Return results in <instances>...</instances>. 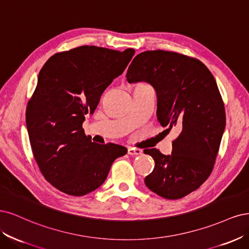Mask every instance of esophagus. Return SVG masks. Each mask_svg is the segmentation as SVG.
<instances>
[{
    "label": "esophagus",
    "instance_id": "obj_1",
    "mask_svg": "<svg viewBox=\"0 0 249 249\" xmlns=\"http://www.w3.org/2000/svg\"><path fill=\"white\" fill-rule=\"evenodd\" d=\"M128 154H129V155H141L142 150L138 149V148L129 147V148H128Z\"/></svg>",
    "mask_w": 249,
    "mask_h": 249
}]
</instances>
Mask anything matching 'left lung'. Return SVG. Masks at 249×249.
Instances as JSON below:
<instances>
[{"mask_svg": "<svg viewBox=\"0 0 249 249\" xmlns=\"http://www.w3.org/2000/svg\"><path fill=\"white\" fill-rule=\"evenodd\" d=\"M128 83L147 82L157 93V118L166 130L181 129L171 155L145 150L155 161L146 186L167 199L196 190L209 178L226 127V109L217 84L199 60L175 52L147 51L128 67Z\"/></svg>", "mask_w": 249, "mask_h": 249, "instance_id": "1", "label": "left lung"}]
</instances>
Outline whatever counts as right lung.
Returning a JSON list of instances; mask_svg holds the SVG:
<instances>
[{
    "mask_svg": "<svg viewBox=\"0 0 249 249\" xmlns=\"http://www.w3.org/2000/svg\"><path fill=\"white\" fill-rule=\"evenodd\" d=\"M134 53L83 45L54 53L40 70L26 109L29 139L43 177L64 194L82 196L97 189L115 159L127 153L113 142H92L83 122Z\"/></svg>",
    "mask_w": 249,
    "mask_h": 249,
    "instance_id": "1",
    "label": "right lung"
}]
</instances>
